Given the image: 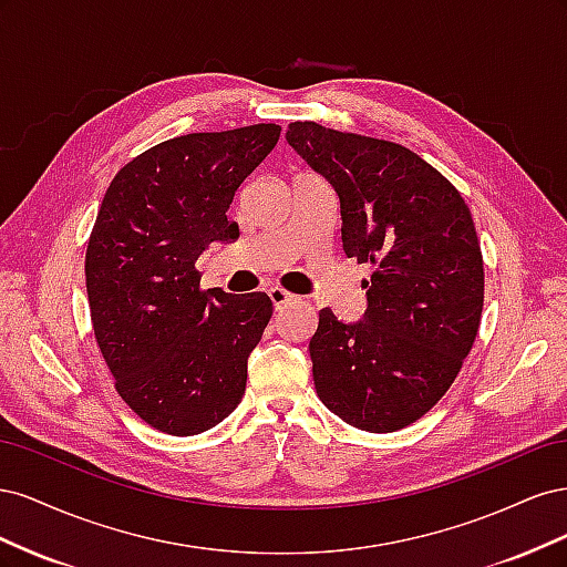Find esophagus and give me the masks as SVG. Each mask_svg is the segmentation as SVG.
Listing matches in <instances>:
<instances>
[{"label": "esophagus", "instance_id": "34e87169", "mask_svg": "<svg viewBox=\"0 0 567 567\" xmlns=\"http://www.w3.org/2000/svg\"><path fill=\"white\" fill-rule=\"evenodd\" d=\"M269 298H271V302H274V307H277V310H281L284 305H288V302H293L296 300V296L293 293H288L286 288H281V286H274V288H269Z\"/></svg>", "mask_w": 567, "mask_h": 567}]
</instances>
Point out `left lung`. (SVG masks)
<instances>
[{
  "mask_svg": "<svg viewBox=\"0 0 567 567\" xmlns=\"http://www.w3.org/2000/svg\"><path fill=\"white\" fill-rule=\"evenodd\" d=\"M286 142L333 184L342 250L371 267L362 321L319 312L317 394L359 431H400L442 400L480 329L485 265L471 210L402 144L310 120L290 123Z\"/></svg>",
  "mask_w": 567,
  "mask_h": 567,
  "instance_id": "1",
  "label": "left lung"
}]
</instances>
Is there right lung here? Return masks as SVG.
<instances>
[{"mask_svg": "<svg viewBox=\"0 0 567 567\" xmlns=\"http://www.w3.org/2000/svg\"><path fill=\"white\" fill-rule=\"evenodd\" d=\"M271 123L161 142L117 169L90 234V317L115 390L167 435H196L241 402L267 293L203 290L198 255L231 241L236 188L277 146Z\"/></svg>", "mask_w": 567, "mask_h": 567, "instance_id": "1", "label": "right lung"}]
</instances>
